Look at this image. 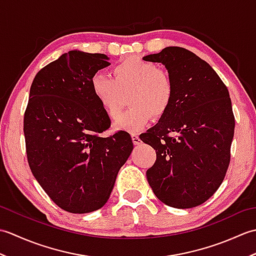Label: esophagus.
Wrapping results in <instances>:
<instances>
[{"label":"esophagus","instance_id":"obj_1","mask_svg":"<svg viewBox=\"0 0 256 256\" xmlns=\"http://www.w3.org/2000/svg\"><path fill=\"white\" fill-rule=\"evenodd\" d=\"M132 140H133V144L134 145H140V143H142V140H140V138L136 134H133L132 135Z\"/></svg>","mask_w":256,"mask_h":256}]
</instances>
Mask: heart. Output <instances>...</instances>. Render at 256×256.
I'll return each mask as SVG.
<instances>
[{"instance_id":"1","label":"heart","mask_w":256,"mask_h":256,"mask_svg":"<svg viewBox=\"0 0 256 256\" xmlns=\"http://www.w3.org/2000/svg\"><path fill=\"white\" fill-rule=\"evenodd\" d=\"M112 78L98 74L92 79V94L110 118L121 111L124 96L132 106L113 124L116 131L138 133L148 125L152 116L160 118L168 111L174 99V81L170 74L155 64L138 58H125L114 64Z\"/></svg>"}]
</instances>
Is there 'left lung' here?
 <instances>
[{
    "label": "left lung",
    "instance_id": "1",
    "mask_svg": "<svg viewBox=\"0 0 256 256\" xmlns=\"http://www.w3.org/2000/svg\"><path fill=\"white\" fill-rule=\"evenodd\" d=\"M143 60L164 64L174 81L170 108L140 136L156 150L148 182L162 204L194 208L216 192L229 166L236 125L229 91L208 62L184 48L166 47Z\"/></svg>",
    "mask_w": 256,
    "mask_h": 256
}]
</instances>
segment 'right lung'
<instances>
[{"label": "right lung", "mask_w": 256, "mask_h": 256, "mask_svg": "<svg viewBox=\"0 0 256 256\" xmlns=\"http://www.w3.org/2000/svg\"><path fill=\"white\" fill-rule=\"evenodd\" d=\"M104 54L70 50L35 76L24 116L27 160L50 198L72 214H89L110 198L133 150L130 134L100 138L111 124L92 94Z\"/></svg>", "instance_id": "add662e5"}]
</instances>
